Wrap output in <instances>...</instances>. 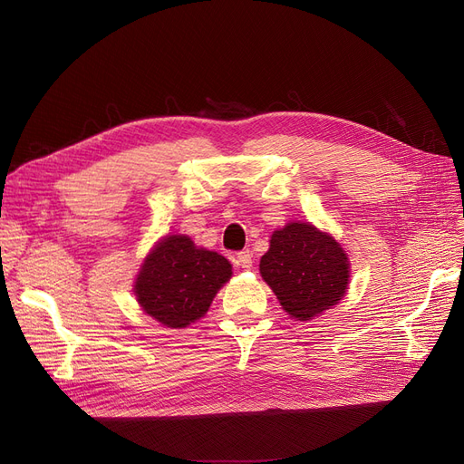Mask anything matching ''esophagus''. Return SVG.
Returning <instances> with one entry per match:
<instances>
[{"label":"esophagus","instance_id":"1","mask_svg":"<svg viewBox=\"0 0 464 464\" xmlns=\"http://www.w3.org/2000/svg\"><path fill=\"white\" fill-rule=\"evenodd\" d=\"M235 261L238 266H242V269H250L252 266V252L250 250H242L235 256Z\"/></svg>","mask_w":464,"mask_h":464}]
</instances>
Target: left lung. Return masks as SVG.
I'll return each mask as SVG.
<instances>
[{"label":"left lung","mask_w":464,"mask_h":464,"mask_svg":"<svg viewBox=\"0 0 464 464\" xmlns=\"http://www.w3.org/2000/svg\"><path fill=\"white\" fill-rule=\"evenodd\" d=\"M350 263L338 242L310 224H287L271 237L259 273L291 318L306 322L344 297Z\"/></svg>","instance_id":"1"}]
</instances>
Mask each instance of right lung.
<instances>
[{"mask_svg": "<svg viewBox=\"0 0 464 464\" xmlns=\"http://www.w3.org/2000/svg\"><path fill=\"white\" fill-rule=\"evenodd\" d=\"M229 278L231 265L224 256L198 248L184 235H169L144 259L135 295L146 314L177 329L203 318Z\"/></svg>", "mask_w": 464, "mask_h": 464, "instance_id": "obj_1", "label": "right lung"}]
</instances>
